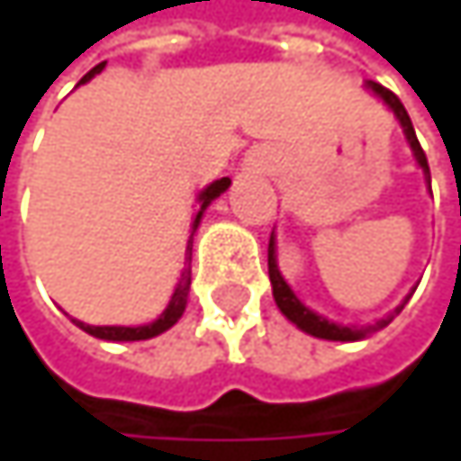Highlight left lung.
<instances>
[{
  "label": "left lung",
  "instance_id": "8db88e82",
  "mask_svg": "<svg viewBox=\"0 0 461 461\" xmlns=\"http://www.w3.org/2000/svg\"><path fill=\"white\" fill-rule=\"evenodd\" d=\"M366 87H368V90H371V93L395 114V120L401 122L403 136H406V143L411 146V154H414L416 165L421 167L424 181L429 184V165H427V157H424V151H421V146H419V140H416L411 117H409V112L403 109L401 98H398L395 93H390L387 87H382L379 82H366ZM269 283H272V296H275L277 310H280L288 321L294 322L299 330H304V333H310V336H315V339H328V341H360V339L374 336L376 330L387 328L390 322L401 315V310L409 304V299L414 296L416 291V288H411V294H406V299H403L390 315L379 318L376 322H368V325H344V322L328 321V318L318 315L315 310H310V307L294 294V288L285 283V277H283V272H280V267H277V240H275V231H272V237H269Z\"/></svg>",
  "mask_w": 461,
  "mask_h": 461
}]
</instances>
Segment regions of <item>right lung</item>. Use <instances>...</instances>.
I'll list each match as a JSON object with an SVG mask.
<instances>
[{
	"instance_id": "add662e5",
	"label": "right lung",
	"mask_w": 461,
	"mask_h": 461,
	"mask_svg": "<svg viewBox=\"0 0 461 461\" xmlns=\"http://www.w3.org/2000/svg\"><path fill=\"white\" fill-rule=\"evenodd\" d=\"M104 66H106V63H98L95 68H90V71L79 79V85H85V82H90L95 74H101ZM230 178H219V181L208 184V186L197 194V205H200V208H197L194 221H192V237H194V231L200 227V221H203L208 205H211L216 197H221V194L230 189ZM192 237H189V242H186V264H184V272H181V277H178V283H176V288H173V296H170L167 307L162 310V315H159L157 321L146 322V325H87V322L71 318V322H74L77 328H82L85 333H90V336H95V339H104V341H143V339H154V336L165 333L167 328H173L176 322L181 321V315H184V310H186V299H189V285H192V269H189V261H192Z\"/></svg>"
}]
</instances>
